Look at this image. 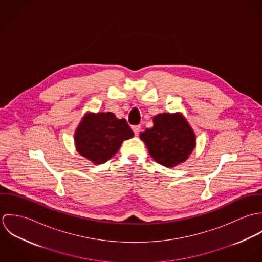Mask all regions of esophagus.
<instances>
[{
  "label": "esophagus",
  "mask_w": 262,
  "mask_h": 262,
  "mask_svg": "<svg viewBox=\"0 0 262 262\" xmlns=\"http://www.w3.org/2000/svg\"><path fill=\"white\" fill-rule=\"evenodd\" d=\"M132 130H133L135 136H138L139 133H140V131H141V127H140V125H136V126H133V127H132Z\"/></svg>",
  "instance_id": "esophagus-1"
}]
</instances>
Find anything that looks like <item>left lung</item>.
<instances>
[{
  "mask_svg": "<svg viewBox=\"0 0 262 262\" xmlns=\"http://www.w3.org/2000/svg\"><path fill=\"white\" fill-rule=\"evenodd\" d=\"M153 159L173 167L187 160L195 147V135L181 113H162L153 117V127L140 134Z\"/></svg>",
  "mask_w": 262,
  "mask_h": 262,
  "instance_id": "left-lung-1",
  "label": "left lung"
}]
</instances>
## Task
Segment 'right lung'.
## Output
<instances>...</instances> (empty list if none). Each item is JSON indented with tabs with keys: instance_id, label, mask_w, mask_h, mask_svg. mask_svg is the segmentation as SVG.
<instances>
[{
	"instance_id": "add662e5",
	"label": "right lung",
	"mask_w": 262,
	"mask_h": 262,
	"mask_svg": "<svg viewBox=\"0 0 262 262\" xmlns=\"http://www.w3.org/2000/svg\"><path fill=\"white\" fill-rule=\"evenodd\" d=\"M133 136L125 119H117L111 112L86 113L75 130V148L93 163L102 164Z\"/></svg>"
}]
</instances>
